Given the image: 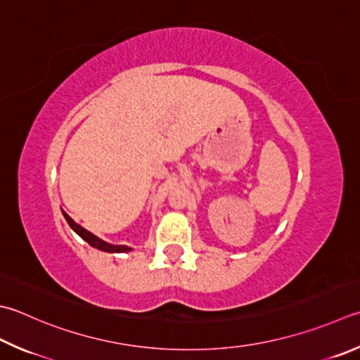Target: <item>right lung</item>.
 <instances>
[{
    "mask_svg": "<svg viewBox=\"0 0 360 360\" xmlns=\"http://www.w3.org/2000/svg\"><path fill=\"white\" fill-rule=\"evenodd\" d=\"M63 214H64L67 224H69V226L72 227L73 232L77 233V235H79L81 238H83L86 243H89L92 248H96L98 250H103V252H111V254L130 252V250H133L130 246H125V244H111V243H108L105 240L98 238L97 235H94L92 232H89V230H86L84 227H81L79 224L75 222L65 212H63Z\"/></svg>",
    "mask_w": 360,
    "mask_h": 360,
    "instance_id": "1",
    "label": "right lung"
}]
</instances>
